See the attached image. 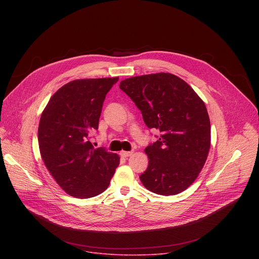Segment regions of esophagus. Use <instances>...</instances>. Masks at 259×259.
<instances>
[{
  "label": "esophagus",
  "instance_id": "34e87169",
  "mask_svg": "<svg viewBox=\"0 0 259 259\" xmlns=\"http://www.w3.org/2000/svg\"><path fill=\"white\" fill-rule=\"evenodd\" d=\"M120 155H121V157H123V158H128V157H130V156L132 155V152H125V151H122V152H120Z\"/></svg>",
  "mask_w": 259,
  "mask_h": 259
}]
</instances>
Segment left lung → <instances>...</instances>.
Here are the masks:
<instances>
[{
	"instance_id": "obj_1",
	"label": "left lung",
	"mask_w": 259,
	"mask_h": 259,
	"mask_svg": "<svg viewBox=\"0 0 259 259\" xmlns=\"http://www.w3.org/2000/svg\"><path fill=\"white\" fill-rule=\"evenodd\" d=\"M120 88L141 110L145 125L160 131L159 140L144 150L149 166L140 175L145 189L177 195L197 179L211 143L204 101L182 79L169 72L128 78Z\"/></svg>"
}]
</instances>
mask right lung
Segmentation results:
<instances>
[{
  "label": "right lung",
  "instance_id": "add662e5",
  "mask_svg": "<svg viewBox=\"0 0 259 259\" xmlns=\"http://www.w3.org/2000/svg\"><path fill=\"white\" fill-rule=\"evenodd\" d=\"M119 78L80 79L59 88L44 108L38 140L42 160L68 195L87 199L104 192L120 164L117 154L89 141L106 93Z\"/></svg>",
  "mask_w": 259,
  "mask_h": 259
}]
</instances>
